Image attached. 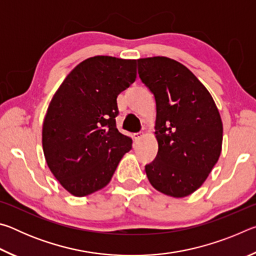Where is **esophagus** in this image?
<instances>
[{
	"label": "esophagus",
	"mask_w": 256,
	"mask_h": 256,
	"mask_svg": "<svg viewBox=\"0 0 256 256\" xmlns=\"http://www.w3.org/2000/svg\"><path fill=\"white\" fill-rule=\"evenodd\" d=\"M133 136H134V141H136V142H138V141L141 140L142 134H141V133H134V134H133Z\"/></svg>",
	"instance_id": "1"
}]
</instances>
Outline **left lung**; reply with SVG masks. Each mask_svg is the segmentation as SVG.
Returning <instances> with one entry per match:
<instances>
[{
  "instance_id": "8db88e82",
  "label": "left lung",
  "mask_w": 256,
  "mask_h": 256,
  "mask_svg": "<svg viewBox=\"0 0 256 256\" xmlns=\"http://www.w3.org/2000/svg\"><path fill=\"white\" fill-rule=\"evenodd\" d=\"M138 72L156 99L158 154L146 164L150 184L166 196L184 198L200 188L219 159L222 122L200 80L175 60L138 58Z\"/></svg>"
}]
</instances>
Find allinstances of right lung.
<instances>
[{"instance_id": "1", "label": "right lung", "mask_w": 256, "mask_h": 256, "mask_svg": "<svg viewBox=\"0 0 256 256\" xmlns=\"http://www.w3.org/2000/svg\"><path fill=\"white\" fill-rule=\"evenodd\" d=\"M136 78V60L94 56L73 68L52 98L42 123L47 166L74 196L110 183L132 138L116 128L118 94Z\"/></svg>"}]
</instances>
